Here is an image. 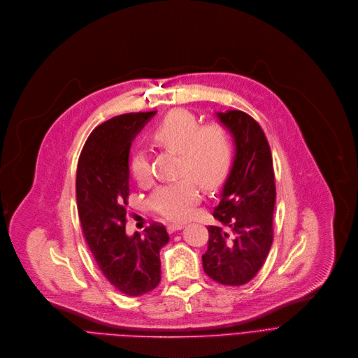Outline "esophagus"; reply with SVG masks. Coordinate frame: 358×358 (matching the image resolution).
Here are the masks:
<instances>
[{
	"mask_svg": "<svg viewBox=\"0 0 358 358\" xmlns=\"http://www.w3.org/2000/svg\"><path fill=\"white\" fill-rule=\"evenodd\" d=\"M185 226L180 224V223H171L168 224V231L169 233H173V231H178V230H182Z\"/></svg>",
	"mask_w": 358,
	"mask_h": 358,
	"instance_id": "obj_1",
	"label": "esophagus"
}]
</instances>
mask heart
Returning <instances> with one entry per match:
<instances>
[{
    "label": "heart",
    "instance_id": "b5f03b06",
    "mask_svg": "<svg viewBox=\"0 0 358 358\" xmlns=\"http://www.w3.org/2000/svg\"><path fill=\"white\" fill-rule=\"evenodd\" d=\"M152 138L161 147L180 154L179 173L186 178L159 186L150 197V206L165 219L185 220L200 200L195 182L214 189L224 180L233 159L231 135L220 122L200 125L192 113L175 110L157 125ZM131 173L141 185L151 180V161L144 150L132 155Z\"/></svg>",
    "mask_w": 358,
    "mask_h": 358
}]
</instances>
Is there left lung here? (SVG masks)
Wrapping results in <instances>:
<instances>
[{"label": "left lung", "mask_w": 358, "mask_h": 358, "mask_svg": "<svg viewBox=\"0 0 358 358\" xmlns=\"http://www.w3.org/2000/svg\"><path fill=\"white\" fill-rule=\"evenodd\" d=\"M231 132L236 157L213 217L222 226H208L203 269L229 287L250 282L261 269L273 240L275 175L271 148L259 124L247 113H217Z\"/></svg>", "instance_id": "obj_1"}]
</instances>
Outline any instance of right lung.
I'll use <instances>...</instances> for the list:
<instances>
[{
  "label": "right lung",
  "instance_id": "right-lung-1",
  "mask_svg": "<svg viewBox=\"0 0 358 358\" xmlns=\"http://www.w3.org/2000/svg\"><path fill=\"white\" fill-rule=\"evenodd\" d=\"M157 111L113 117L89 135L76 173V199L86 243L115 289L139 296L161 282L159 251L168 244L165 226L154 223L145 234H125L129 196V148L135 135Z\"/></svg>",
  "mask_w": 358,
  "mask_h": 358
}]
</instances>
